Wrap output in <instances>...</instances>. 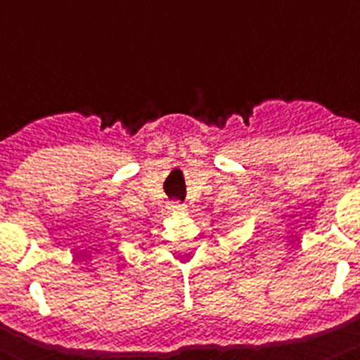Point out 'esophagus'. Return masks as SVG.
Listing matches in <instances>:
<instances>
[{
    "mask_svg": "<svg viewBox=\"0 0 360 360\" xmlns=\"http://www.w3.org/2000/svg\"><path fill=\"white\" fill-rule=\"evenodd\" d=\"M169 209L172 212H186V205L181 204V202H172V204L169 205Z\"/></svg>",
    "mask_w": 360,
    "mask_h": 360,
    "instance_id": "1",
    "label": "esophagus"
}]
</instances>
